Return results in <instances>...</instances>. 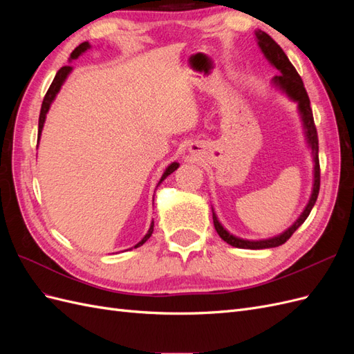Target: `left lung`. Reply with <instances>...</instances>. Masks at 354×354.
<instances>
[{
  "mask_svg": "<svg viewBox=\"0 0 354 354\" xmlns=\"http://www.w3.org/2000/svg\"><path fill=\"white\" fill-rule=\"evenodd\" d=\"M257 39H259V46L261 48V51L264 53V56L270 60L272 65L281 71L279 77L274 78V82L279 85V87L291 97L292 100L298 102V108L299 112H301L303 121H304V127H306V133H307V138L308 143L312 146L313 151V159H315V185H313V194L312 198H310L306 209L303 211L299 218L289 227L286 232H283L282 234L272 239H266V241H243L239 238H234L233 234H230L229 232L224 230V227L218 223L216 214L212 212V220H214V227H216L217 233L220 234V238L227 242L232 246H236V248H246V250H263V248H274V246H279L282 243H285L289 238L292 236V233L301 226V224L306 221V218L308 217L310 211H312L313 205L316 203L317 195H319V189H320V165H319V140H317V131H316V125H315V120H313V112L312 108H310V99L308 94L304 88V84L301 77H299L297 69L294 68V65L289 62L288 56L283 53V50L281 48V46L277 44L274 39H272L269 35L266 34L263 30H257L255 32Z\"/></svg>",
  "mask_w": 354,
  "mask_h": 354,
  "instance_id": "1",
  "label": "left lung"
}]
</instances>
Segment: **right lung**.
Returning <instances> with one entry per match:
<instances>
[{
    "label": "right lung",
    "mask_w": 354,
    "mask_h": 354,
    "mask_svg": "<svg viewBox=\"0 0 354 354\" xmlns=\"http://www.w3.org/2000/svg\"><path fill=\"white\" fill-rule=\"evenodd\" d=\"M87 48H90L88 42H82V44H80L77 48H75V50L71 53V60H72V59H77V57H78L80 55H82V53H84L85 50H87ZM71 71H72V66H63V68H60V69L57 71V73H56L55 80H53V82H51V85H50V88L47 90V93H46V95H44V100H42V104H41L39 121H38V140H39V136H41V131H42V127H44L46 115H47V112H48V109H50V104H51L53 100H55L56 94L59 93V90H60V87H62V84L65 82V80H66V77H68ZM177 168H178V164H177V162L171 164V165L165 169V173L162 174V177H160L159 183H162V180L167 178L171 173H174V171H176ZM152 233H153V221H152V224H151V229H149V232L146 233V236H145L140 242H138V243L134 246V248H137V246L143 245L149 238L152 236Z\"/></svg>",
    "instance_id": "right-lung-1"
}]
</instances>
